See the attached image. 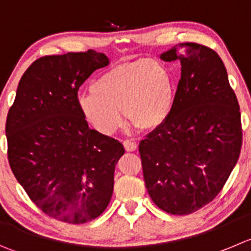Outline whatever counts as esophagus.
Here are the masks:
<instances>
[{
	"label": "esophagus",
	"mask_w": 251,
	"mask_h": 251,
	"mask_svg": "<svg viewBox=\"0 0 251 251\" xmlns=\"http://www.w3.org/2000/svg\"><path fill=\"white\" fill-rule=\"evenodd\" d=\"M123 145H124V149L127 150V151H134V150H137V148H138L137 143L133 142V140H129V139L124 140Z\"/></svg>",
	"instance_id": "esophagus-1"
}]
</instances>
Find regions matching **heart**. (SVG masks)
<instances>
[{"instance_id": "obj_1", "label": "heart", "mask_w": 251, "mask_h": 251, "mask_svg": "<svg viewBox=\"0 0 251 251\" xmlns=\"http://www.w3.org/2000/svg\"><path fill=\"white\" fill-rule=\"evenodd\" d=\"M90 91L78 99V109L103 135L121 127V111L140 129H154L170 116L175 101L171 73L152 59L113 66L92 82Z\"/></svg>"}]
</instances>
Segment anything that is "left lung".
Returning a JSON list of instances; mask_svg holds the SVG:
<instances>
[{
    "mask_svg": "<svg viewBox=\"0 0 251 251\" xmlns=\"http://www.w3.org/2000/svg\"><path fill=\"white\" fill-rule=\"evenodd\" d=\"M180 60L173 109L139 144L150 199L170 214H191L216 199L243 143L239 103L226 66L211 48L180 43L161 54Z\"/></svg>",
    "mask_w": 251,
    "mask_h": 251,
    "instance_id": "8db88e82",
    "label": "left lung"
}]
</instances>
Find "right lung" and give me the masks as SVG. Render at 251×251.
Instances as JSON below:
<instances>
[{"instance_id": "1", "label": "right lung", "mask_w": 251, "mask_h": 251, "mask_svg": "<svg viewBox=\"0 0 251 251\" xmlns=\"http://www.w3.org/2000/svg\"><path fill=\"white\" fill-rule=\"evenodd\" d=\"M108 63L95 50L37 59L21 77L7 114L12 173L38 208L65 223L103 213L124 154L121 142L88 128L77 106L80 86Z\"/></svg>"}]
</instances>
